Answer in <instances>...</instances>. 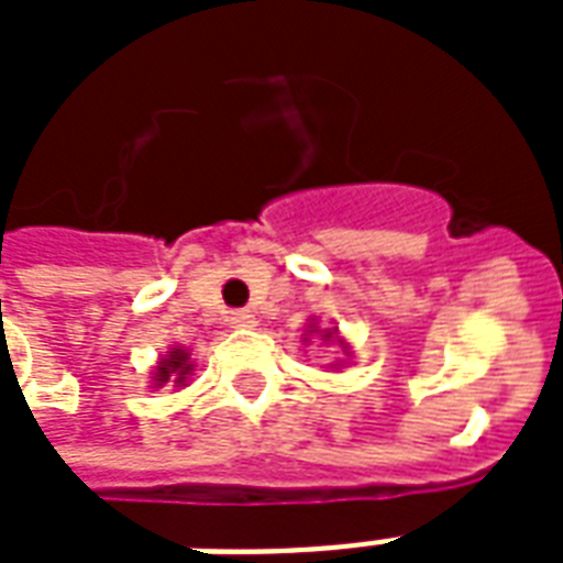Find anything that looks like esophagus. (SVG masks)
Returning a JSON list of instances; mask_svg holds the SVG:
<instances>
[{
  "mask_svg": "<svg viewBox=\"0 0 563 563\" xmlns=\"http://www.w3.org/2000/svg\"><path fill=\"white\" fill-rule=\"evenodd\" d=\"M230 324L247 330V327H256V318L247 309H236V312H230Z\"/></svg>",
  "mask_w": 563,
  "mask_h": 563,
  "instance_id": "34e87169",
  "label": "esophagus"
}]
</instances>
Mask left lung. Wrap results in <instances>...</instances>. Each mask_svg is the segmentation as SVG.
Masks as SVG:
<instances>
[{
	"instance_id": "1",
	"label": "left lung",
	"mask_w": 563,
	"mask_h": 563,
	"mask_svg": "<svg viewBox=\"0 0 563 563\" xmlns=\"http://www.w3.org/2000/svg\"><path fill=\"white\" fill-rule=\"evenodd\" d=\"M327 335V339H330V335H333V333H324Z\"/></svg>"
}]
</instances>
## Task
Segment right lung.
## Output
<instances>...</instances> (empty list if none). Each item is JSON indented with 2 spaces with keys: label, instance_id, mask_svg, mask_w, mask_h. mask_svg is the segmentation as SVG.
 <instances>
[{
  "label": "right lung",
  "instance_id": "1",
  "mask_svg": "<svg viewBox=\"0 0 563 563\" xmlns=\"http://www.w3.org/2000/svg\"><path fill=\"white\" fill-rule=\"evenodd\" d=\"M187 353L184 351H172L169 356H166V360L161 362V365H157V374H154V379H157V385H163V383H187V374L189 371H192V365H187Z\"/></svg>",
  "mask_w": 563,
  "mask_h": 563
}]
</instances>
